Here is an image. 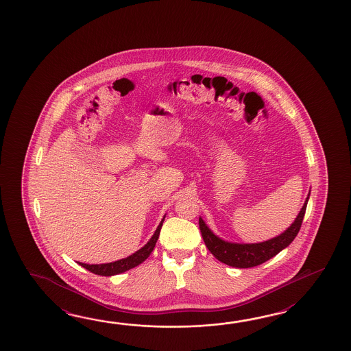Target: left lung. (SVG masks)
Listing matches in <instances>:
<instances>
[{
	"label": "left lung",
	"mask_w": 351,
	"mask_h": 351,
	"mask_svg": "<svg viewBox=\"0 0 351 351\" xmlns=\"http://www.w3.org/2000/svg\"><path fill=\"white\" fill-rule=\"evenodd\" d=\"M308 195L295 222L284 233H281L275 239L260 242V243L226 242L223 239L217 237L216 234L203 222V219L199 218V230H201L203 241L210 251V254H213L218 261L223 262L228 266L237 267V269H250V267L258 266L263 262L269 261V258L276 256L278 252H281L298 236L302 224V219L305 216Z\"/></svg>",
	"instance_id": "1"
}]
</instances>
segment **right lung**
Here are the masks:
<instances>
[{
	"instance_id": "right-lung-1",
	"label": "right lung",
	"mask_w": 351,
	"mask_h": 351,
	"mask_svg": "<svg viewBox=\"0 0 351 351\" xmlns=\"http://www.w3.org/2000/svg\"><path fill=\"white\" fill-rule=\"evenodd\" d=\"M163 221H165V218L158 226L157 231L154 232V234L149 239V242L145 246L142 247L141 250H138L135 254H130L127 258H123L119 261L110 262V263H101V265H88V263H82V262H79V265L82 266L84 269H89L90 272H93L95 275H100V276H114V275L123 274L128 269H133L135 266H138L142 262L145 261L149 257L152 251L154 250L158 239H159L160 228L163 226Z\"/></svg>"
}]
</instances>
